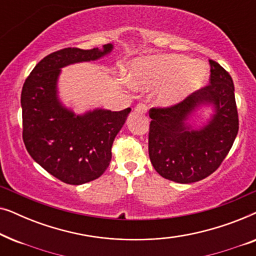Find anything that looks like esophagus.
Instances as JSON below:
<instances>
[{
    "instance_id": "obj_1",
    "label": "esophagus",
    "mask_w": 256,
    "mask_h": 256,
    "mask_svg": "<svg viewBox=\"0 0 256 256\" xmlns=\"http://www.w3.org/2000/svg\"><path fill=\"white\" fill-rule=\"evenodd\" d=\"M135 110L138 112V113H141V114L146 113V110H148V106L144 104H138V106L135 107Z\"/></svg>"
}]
</instances>
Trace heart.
Listing matches in <instances>:
<instances>
[{"instance_id": "1", "label": "heart", "mask_w": 256, "mask_h": 256, "mask_svg": "<svg viewBox=\"0 0 256 256\" xmlns=\"http://www.w3.org/2000/svg\"><path fill=\"white\" fill-rule=\"evenodd\" d=\"M208 71L205 64L192 62L178 54L152 56L138 59L132 65L129 78L138 88L164 85L158 94L163 104L180 102L206 82Z\"/></svg>"}]
</instances>
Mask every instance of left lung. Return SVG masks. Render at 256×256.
<instances>
[{"label":"left lung","mask_w":256,"mask_h":256,"mask_svg":"<svg viewBox=\"0 0 256 256\" xmlns=\"http://www.w3.org/2000/svg\"><path fill=\"white\" fill-rule=\"evenodd\" d=\"M210 84L180 102L152 107L149 127V157L160 176L182 184L194 183L222 166L239 130L232 76L210 59ZM213 103L216 114L200 131H188L184 121L196 106Z\"/></svg>","instance_id":"8db88e82"}]
</instances>
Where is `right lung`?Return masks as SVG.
<instances>
[{
  "label": "right lung",
  "instance_id": "1",
  "mask_svg": "<svg viewBox=\"0 0 256 256\" xmlns=\"http://www.w3.org/2000/svg\"><path fill=\"white\" fill-rule=\"evenodd\" d=\"M112 45L82 50L65 48L44 57L26 79L22 104L23 142L40 166L66 184L80 185L99 178L110 166L112 144L130 108L120 112L98 110L82 116L62 107L57 99L60 68L96 60Z\"/></svg>",
  "mask_w": 256,
  "mask_h": 256
}]
</instances>
